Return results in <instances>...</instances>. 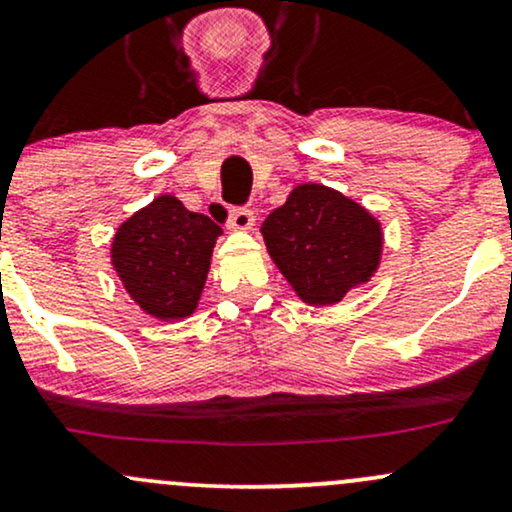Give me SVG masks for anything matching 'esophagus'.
I'll return each instance as SVG.
<instances>
[{
	"label": "esophagus",
	"instance_id": "1",
	"mask_svg": "<svg viewBox=\"0 0 512 512\" xmlns=\"http://www.w3.org/2000/svg\"><path fill=\"white\" fill-rule=\"evenodd\" d=\"M256 222V215L251 213L249 208H237L232 210L230 218H227V227H230L232 232H249L251 227H254Z\"/></svg>",
	"mask_w": 512,
	"mask_h": 512
}]
</instances>
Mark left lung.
<instances>
[{
	"label": "left lung",
	"instance_id": "obj_1",
	"mask_svg": "<svg viewBox=\"0 0 512 512\" xmlns=\"http://www.w3.org/2000/svg\"><path fill=\"white\" fill-rule=\"evenodd\" d=\"M268 256L309 306H333L376 275L383 227L362 203L323 184L294 186L263 220Z\"/></svg>",
	"mask_w": 512,
	"mask_h": 512
}]
</instances>
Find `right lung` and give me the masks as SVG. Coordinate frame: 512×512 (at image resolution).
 <instances>
[{
  "label": "right lung",
  "mask_w": 512,
  "mask_h": 512,
  "mask_svg": "<svg viewBox=\"0 0 512 512\" xmlns=\"http://www.w3.org/2000/svg\"><path fill=\"white\" fill-rule=\"evenodd\" d=\"M222 230L177 196H158L117 227L110 263L143 314L182 321L196 311Z\"/></svg>",
  "instance_id": "right-lung-1"
}]
</instances>
